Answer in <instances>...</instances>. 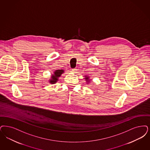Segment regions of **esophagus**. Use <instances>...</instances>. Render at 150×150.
Returning <instances> with one entry per match:
<instances>
[{
  "instance_id": "esophagus-1",
  "label": "esophagus",
  "mask_w": 150,
  "mask_h": 150,
  "mask_svg": "<svg viewBox=\"0 0 150 150\" xmlns=\"http://www.w3.org/2000/svg\"><path fill=\"white\" fill-rule=\"evenodd\" d=\"M71 71L72 72H74V73H75V72L77 71V69H72V70H71Z\"/></svg>"
}]
</instances>
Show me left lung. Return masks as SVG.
Here are the masks:
<instances>
[{"instance_id": "obj_1", "label": "left lung", "mask_w": 150, "mask_h": 150, "mask_svg": "<svg viewBox=\"0 0 150 150\" xmlns=\"http://www.w3.org/2000/svg\"><path fill=\"white\" fill-rule=\"evenodd\" d=\"M85 79L86 80V81L87 82V84L89 83V82H90V80L89 79V76H85Z\"/></svg>"}]
</instances>
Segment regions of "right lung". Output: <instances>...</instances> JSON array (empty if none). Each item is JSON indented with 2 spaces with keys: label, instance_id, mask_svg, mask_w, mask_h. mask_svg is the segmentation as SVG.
<instances>
[{
  "label": "right lung",
  "instance_id": "right-lung-1",
  "mask_svg": "<svg viewBox=\"0 0 150 150\" xmlns=\"http://www.w3.org/2000/svg\"><path fill=\"white\" fill-rule=\"evenodd\" d=\"M64 72V70H57L55 71H54V74L52 75L51 80H50V83L51 84H54L57 82V80H59V78L61 76V74Z\"/></svg>",
  "mask_w": 150,
  "mask_h": 150
}]
</instances>
